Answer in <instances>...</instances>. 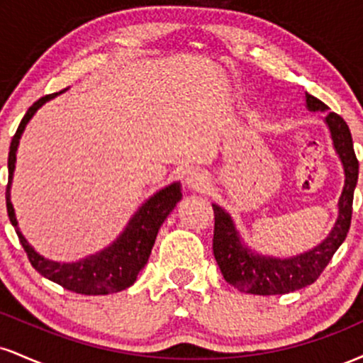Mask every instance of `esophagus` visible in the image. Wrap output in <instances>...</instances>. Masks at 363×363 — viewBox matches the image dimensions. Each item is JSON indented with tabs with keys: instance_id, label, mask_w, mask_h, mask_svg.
I'll use <instances>...</instances> for the list:
<instances>
[{
	"instance_id": "obj_1",
	"label": "esophagus",
	"mask_w": 363,
	"mask_h": 363,
	"mask_svg": "<svg viewBox=\"0 0 363 363\" xmlns=\"http://www.w3.org/2000/svg\"><path fill=\"white\" fill-rule=\"evenodd\" d=\"M186 182H187V187L199 191V189H203V187H206L208 179L203 172H198V170H194V172H189V176L186 177Z\"/></svg>"
}]
</instances>
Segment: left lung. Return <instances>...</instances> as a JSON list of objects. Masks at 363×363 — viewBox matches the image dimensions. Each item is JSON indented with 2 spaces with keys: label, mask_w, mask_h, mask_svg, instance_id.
Here are the masks:
<instances>
[{
  "label": "left lung",
  "mask_w": 363,
  "mask_h": 363,
  "mask_svg": "<svg viewBox=\"0 0 363 363\" xmlns=\"http://www.w3.org/2000/svg\"><path fill=\"white\" fill-rule=\"evenodd\" d=\"M306 104L307 109L312 112L329 111L326 104L311 94H306ZM324 121L331 131L333 145L343 164L345 186L338 201V220L319 245L303 254L283 257V259L252 252L240 240L230 215L218 205H213L215 259L218 262L225 281L244 294L281 295L312 285L331 261L333 254L338 251L340 245L347 239L352 223L353 191L358 181V160L353 150L352 133L345 119L336 112H328Z\"/></svg>",
  "instance_id": "1"
}]
</instances>
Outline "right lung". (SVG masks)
I'll use <instances>...</instances> for the list:
<instances>
[{
	"mask_svg": "<svg viewBox=\"0 0 363 363\" xmlns=\"http://www.w3.org/2000/svg\"><path fill=\"white\" fill-rule=\"evenodd\" d=\"M66 90V89H65ZM65 90L56 94L45 95L39 101L28 107L27 114L23 116L22 123L18 124L15 136L11 138L10 153H8V186H6V210L10 222L16 228L20 244L27 252L28 261L43 277L48 278L62 289L72 290L74 294L82 295H107L121 291L131 286L136 281V277L147 264L150 252L155 244L158 228L167 218L174 206L181 201V184L174 182L164 189H160L152 198L143 203L138 211L129 220L126 228L123 230L118 239L109 247L102 249L101 252L91 254V256L80 259L77 262H56L45 259L39 252L34 251L30 244L25 240L18 228V222L15 218L13 205L10 201V186L13 179L16 148H18L20 136H22L25 126L32 116L35 114L39 107L51 101L56 95L62 94Z\"/></svg>",
	"mask_w": 363,
	"mask_h": 363,
	"instance_id": "add662e5",
	"label": "right lung"
}]
</instances>
